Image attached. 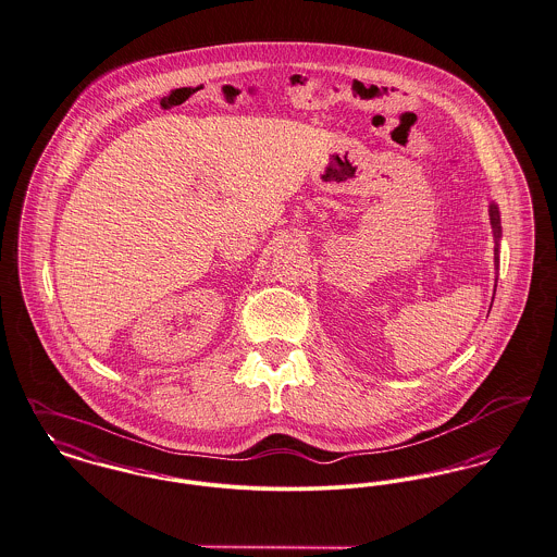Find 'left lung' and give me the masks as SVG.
I'll return each mask as SVG.
<instances>
[{
	"mask_svg": "<svg viewBox=\"0 0 557 557\" xmlns=\"http://www.w3.org/2000/svg\"><path fill=\"white\" fill-rule=\"evenodd\" d=\"M491 221H492V227H494V235L496 237H500V221H498V210H496V206H491ZM494 264L498 267V248L494 250Z\"/></svg>",
	"mask_w": 557,
	"mask_h": 557,
	"instance_id": "8db88e82",
	"label": "left lung"
}]
</instances>
